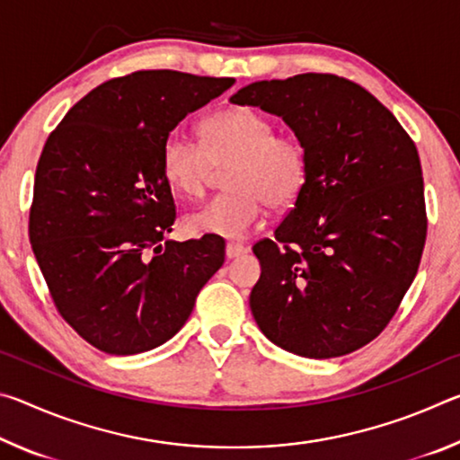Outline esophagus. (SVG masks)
<instances>
[{
	"label": "esophagus",
	"mask_w": 460,
	"mask_h": 460,
	"mask_svg": "<svg viewBox=\"0 0 460 460\" xmlns=\"http://www.w3.org/2000/svg\"><path fill=\"white\" fill-rule=\"evenodd\" d=\"M249 252V247L247 245H243V243H227V247H225V255H227L229 260H233V258H239V255H243V253H247Z\"/></svg>",
	"instance_id": "esophagus-1"
}]
</instances>
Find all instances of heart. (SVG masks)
Wrapping results in <instances>:
<instances>
[{"label": "heart", "mask_w": 460, "mask_h": 460, "mask_svg": "<svg viewBox=\"0 0 460 460\" xmlns=\"http://www.w3.org/2000/svg\"><path fill=\"white\" fill-rule=\"evenodd\" d=\"M225 170L227 192L186 217L194 233L241 239L258 227L266 202L282 211L292 207L308 182V147L290 131L252 107H231L200 123V144L178 131L164 137L162 174L186 197H200Z\"/></svg>", "instance_id": "obj_1"}]
</instances>
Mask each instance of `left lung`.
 <instances>
[{
    "mask_svg": "<svg viewBox=\"0 0 460 460\" xmlns=\"http://www.w3.org/2000/svg\"><path fill=\"white\" fill-rule=\"evenodd\" d=\"M231 101L279 115L310 160L274 239L253 245L255 323L288 353H353L398 313L422 260L428 219L414 139L369 91L329 73L252 83Z\"/></svg>",
    "mask_w": 460,
    "mask_h": 460,
    "instance_id": "obj_1",
    "label": "left lung"
}]
</instances>
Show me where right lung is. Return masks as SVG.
I'll use <instances>...</instances> for the list:
<instances>
[{
  "mask_svg": "<svg viewBox=\"0 0 460 460\" xmlns=\"http://www.w3.org/2000/svg\"><path fill=\"white\" fill-rule=\"evenodd\" d=\"M233 79L178 71L115 76L75 103L44 144L30 243L58 314L89 345L136 355L182 329L225 261V241H168L176 205L164 137Z\"/></svg>",
  "mask_w": 460,
  "mask_h": 460,
  "instance_id": "right-lung-1",
  "label": "right lung"
}]
</instances>
